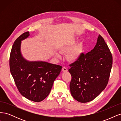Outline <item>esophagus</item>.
Here are the masks:
<instances>
[{
  "mask_svg": "<svg viewBox=\"0 0 121 121\" xmlns=\"http://www.w3.org/2000/svg\"><path fill=\"white\" fill-rule=\"evenodd\" d=\"M62 71L64 72H66L68 71V69H67V68H65V67H64L62 69Z\"/></svg>",
  "mask_w": 121,
  "mask_h": 121,
  "instance_id": "34e87169",
  "label": "esophagus"
}]
</instances>
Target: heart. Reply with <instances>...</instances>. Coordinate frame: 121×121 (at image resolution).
<instances>
[{"instance_id":"1","label":"heart","mask_w":121,"mask_h":121,"mask_svg":"<svg viewBox=\"0 0 121 121\" xmlns=\"http://www.w3.org/2000/svg\"><path fill=\"white\" fill-rule=\"evenodd\" d=\"M76 40L75 38H74L67 40L60 47L61 52H68L66 54V58L69 61L71 62L77 60L83 52V44L82 43L77 44L71 48L76 42ZM55 56L57 57H60V54L58 52L55 53Z\"/></svg>"}]
</instances>
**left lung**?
I'll return each mask as SVG.
<instances>
[{
  "instance_id": "1",
  "label": "left lung",
  "mask_w": 121,
  "mask_h": 121,
  "mask_svg": "<svg viewBox=\"0 0 121 121\" xmlns=\"http://www.w3.org/2000/svg\"><path fill=\"white\" fill-rule=\"evenodd\" d=\"M112 64L110 50L99 35L94 48L86 54L82 53L77 60L69 65L72 96L83 103L95 98L107 85Z\"/></svg>"
}]
</instances>
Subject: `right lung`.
<instances>
[{"label":"right lung","instance_id":"obj_1","mask_svg":"<svg viewBox=\"0 0 121 121\" xmlns=\"http://www.w3.org/2000/svg\"><path fill=\"white\" fill-rule=\"evenodd\" d=\"M29 36V32H25L14 41L10 54V71L20 93L29 100L40 102L48 95L62 67L26 60L21 53V43Z\"/></svg>","mask_w":121,"mask_h":121}]
</instances>
